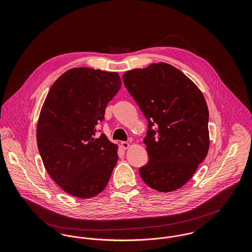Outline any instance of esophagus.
Here are the masks:
<instances>
[{"instance_id":"1","label":"esophagus","mask_w":252,"mask_h":252,"mask_svg":"<svg viewBox=\"0 0 252 252\" xmlns=\"http://www.w3.org/2000/svg\"><path fill=\"white\" fill-rule=\"evenodd\" d=\"M129 145H130V144H128V143H126V142H122V143H121V146H122V148H123L124 150L127 149V148L129 147Z\"/></svg>"}]
</instances>
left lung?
<instances>
[{"label": "left lung", "mask_w": 252, "mask_h": 252, "mask_svg": "<svg viewBox=\"0 0 252 252\" xmlns=\"http://www.w3.org/2000/svg\"><path fill=\"white\" fill-rule=\"evenodd\" d=\"M123 81L148 123L144 183L158 192L185 185L208 154L209 110L202 93L174 66L153 63L125 72Z\"/></svg>", "instance_id": "obj_1"}]
</instances>
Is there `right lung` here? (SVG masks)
I'll list each match as a JSON object with an SVG mask.
<instances>
[{"label":"right lung","instance_id":"right-lung-1","mask_svg":"<svg viewBox=\"0 0 252 252\" xmlns=\"http://www.w3.org/2000/svg\"><path fill=\"white\" fill-rule=\"evenodd\" d=\"M117 72L72 68L52 85L36 126V143L50 177L78 198L102 192L118 161V145L96 126L120 90Z\"/></svg>","mask_w":252,"mask_h":252}]
</instances>
